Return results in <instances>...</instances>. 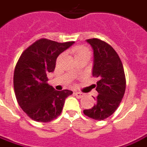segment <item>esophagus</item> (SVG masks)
Masks as SVG:
<instances>
[{"label": "esophagus", "mask_w": 147, "mask_h": 147, "mask_svg": "<svg viewBox=\"0 0 147 147\" xmlns=\"http://www.w3.org/2000/svg\"><path fill=\"white\" fill-rule=\"evenodd\" d=\"M74 94H75V96L77 97L78 98H83L84 96V94H83V93H80V92H76V93H74Z\"/></svg>", "instance_id": "1"}]
</instances>
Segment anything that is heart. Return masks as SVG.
<instances>
[{
	"label": "heart",
	"instance_id": "obj_1",
	"mask_svg": "<svg viewBox=\"0 0 147 147\" xmlns=\"http://www.w3.org/2000/svg\"><path fill=\"white\" fill-rule=\"evenodd\" d=\"M84 55L90 56V51H89V49L88 48L84 47V46H80V47H78L76 49V53H75L76 58L84 56Z\"/></svg>",
	"mask_w": 147,
	"mask_h": 147
}]
</instances>
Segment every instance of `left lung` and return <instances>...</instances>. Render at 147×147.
I'll use <instances>...</instances> for the list:
<instances>
[{
    "instance_id": "8db88e82",
    "label": "left lung",
    "mask_w": 147,
    "mask_h": 147,
    "mask_svg": "<svg viewBox=\"0 0 147 147\" xmlns=\"http://www.w3.org/2000/svg\"><path fill=\"white\" fill-rule=\"evenodd\" d=\"M87 42L94 49L93 76L99 80L96 87L98 95L94 107L84 110V114L103 120L113 114L121 102L126 88L125 74L118 53L109 44L97 38L89 39Z\"/></svg>"
}]
</instances>
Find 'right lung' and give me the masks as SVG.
Returning <instances> with one entry per match:
<instances>
[{
	"label": "right lung",
	"instance_id": "1",
	"mask_svg": "<svg viewBox=\"0 0 147 147\" xmlns=\"http://www.w3.org/2000/svg\"><path fill=\"white\" fill-rule=\"evenodd\" d=\"M74 41L58 43L41 38L23 51L13 72V89L18 105L33 120L48 123L60 115L65 99L72 91H58L49 85L47 75L55 69L58 55Z\"/></svg>",
	"mask_w": 147,
	"mask_h": 147
}]
</instances>
